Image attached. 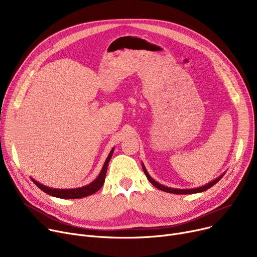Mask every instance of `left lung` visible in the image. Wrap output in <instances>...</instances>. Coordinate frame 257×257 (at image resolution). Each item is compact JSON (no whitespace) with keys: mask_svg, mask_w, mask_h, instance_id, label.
<instances>
[{"mask_svg":"<svg viewBox=\"0 0 257 257\" xmlns=\"http://www.w3.org/2000/svg\"><path fill=\"white\" fill-rule=\"evenodd\" d=\"M143 170H144V173H145V175L147 176V178H148V180H149L155 187H157L158 190H160V191H164V192H167V193H172V194H180V195H184V194H196V193H201V192H204V191H206V190H208V188H210L211 186H213L215 183H217L218 181H220V179L223 177V175L222 176H220L219 178H217L215 180H213V181H211V182H209L208 184H206V185H204V186H201V187H198V188H192V190H177V188H171V187H167V186H165V185H161V184H159L158 182H156L154 179H152L151 177H150V175L148 174V172H147V170H146V168L144 167V165H143Z\"/></svg>","mask_w":257,"mask_h":257,"instance_id":"1","label":"left lung"}]
</instances>
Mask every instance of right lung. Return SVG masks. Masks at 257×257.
Here are the masks:
<instances>
[{"instance_id":"1","label":"right lung","mask_w":257,"mask_h":257,"mask_svg":"<svg viewBox=\"0 0 257 257\" xmlns=\"http://www.w3.org/2000/svg\"><path fill=\"white\" fill-rule=\"evenodd\" d=\"M112 153H113V149L111 150L109 155H108V157L105 161V164L103 166V169L99 174L98 178L94 181H92L90 184L86 185V186L79 187V188H73V190H56V188H51V187H48V186L40 184L39 182L35 181L34 179H32V181L40 188V190L44 191L48 195L53 196V197H57V198H61V199H79V198L90 196L96 192H98L100 188L103 186L104 181H105V177H106L108 164H109V160L112 156Z\"/></svg>"}]
</instances>
